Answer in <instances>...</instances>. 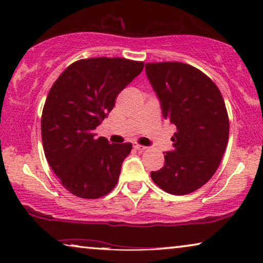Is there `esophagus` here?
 I'll use <instances>...</instances> for the list:
<instances>
[{"label": "esophagus", "mask_w": 263, "mask_h": 263, "mask_svg": "<svg viewBox=\"0 0 263 263\" xmlns=\"http://www.w3.org/2000/svg\"><path fill=\"white\" fill-rule=\"evenodd\" d=\"M134 148L138 149V151H141V152H142V151H145L147 147L146 146H142V145H135Z\"/></svg>", "instance_id": "obj_1"}]
</instances>
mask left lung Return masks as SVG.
<instances>
[{
	"mask_svg": "<svg viewBox=\"0 0 263 263\" xmlns=\"http://www.w3.org/2000/svg\"><path fill=\"white\" fill-rule=\"evenodd\" d=\"M146 75L165 120L175 124L174 148L151 177L164 192L185 195L210 181L228 145L229 117L219 88L207 75L182 62L146 63Z\"/></svg>",
	"mask_w": 263,
	"mask_h": 263,
	"instance_id": "8db88e82",
	"label": "left lung"
}]
</instances>
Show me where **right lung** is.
<instances>
[{
    "instance_id": "1",
    "label": "right lung",
    "mask_w": 263,
    "mask_h": 263,
    "mask_svg": "<svg viewBox=\"0 0 263 263\" xmlns=\"http://www.w3.org/2000/svg\"><path fill=\"white\" fill-rule=\"evenodd\" d=\"M143 69V62L96 57L70 64L52 85L42 115L46 160L64 188L98 199L117 184L132 143H110L96 128L115 99Z\"/></svg>"
}]
</instances>
